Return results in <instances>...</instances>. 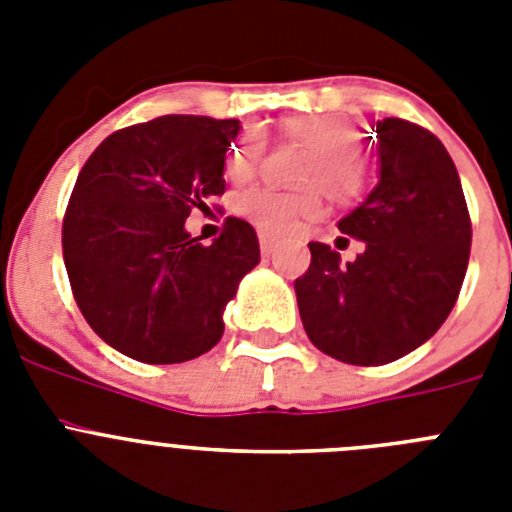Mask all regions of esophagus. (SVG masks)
<instances>
[{"label": "esophagus", "mask_w": 512, "mask_h": 512, "mask_svg": "<svg viewBox=\"0 0 512 512\" xmlns=\"http://www.w3.org/2000/svg\"><path fill=\"white\" fill-rule=\"evenodd\" d=\"M259 246H261V253L269 256V253L274 251V246H277V238H271L269 233H259Z\"/></svg>", "instance_id": "1"}]
</instances>
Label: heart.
<instances>
[{
    "label": "heart",
    "mask_w": 512,
    "mask_h": 512,
    "mask_svg": "<svg viewBox=\"0 0 512 512\" xmlns=\"http://www.w3.org/2000/svg\"><path fill=\"white\" fill-rule=\"evenodd\" d=\"M289 143L310 148L302 164V182L312 187L300 192H279L253 187L238 194L235 212L248 223L271 235L295 233L307 220H318L325 212L323 189L338 202L359 200L366 189V164L361 158V130L343 115H295L279 125ZM264 156V138L259 130H246L230 143L223 171L230 182H248Z\"/></svg>",
    "instance_id": "obj_1"
}]
</instances>
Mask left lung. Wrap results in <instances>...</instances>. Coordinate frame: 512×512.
Segmentation results:
<instances>
[{
    "instance_id": "left-lung-1",
    "label": "left lung",
    "mask_w": 512,
    "mask_h": 512,
    "mask_svg": "<svg viewBox=\"0 0 512 512\" xmlns=\"http://www.w3.org/2000/svg\"><path fill=\"white\" fill-rule=\"evenodd\" d=\"M379 184L338 223L364 241L356 261L310 243L295 279L305 333L323 354L356 366L390 364L436 333L467 274L472 220L449 151L400 117L377 122Z\"/></svg>"
}]
</instances>
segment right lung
I'll list each match as a JSON object with an SVG mask.
<instances>
[{
  "label": "right lung",
  "mask_w": 512,
  "mask_h": 512,
  "mask_svg": "<svg viewBox=\"0 0 512 512\" xmlns=\"http://www.w3.org/2000/svg\"><path fill=\"white\" fill-rule=\"evenodd\" d=\"M238 120L164 115L115 130L81 166L63 215V264L92 330L143 364H182L223 336V310L259 264L256 230L228 217L212 246L184 230L225 192Z\"/></svg>",
  "instance_id": "add662e5"
}]
</instances>
